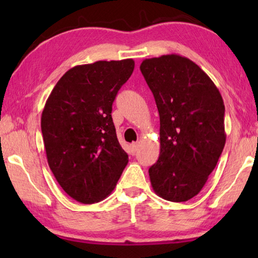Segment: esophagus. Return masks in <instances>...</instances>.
Here are the masks:
<instances>
[{
    "instance_id": "esophagus-1",
    "label": "esophagus",
    "mask_w": 258,
    "mask_h": 258,
    "mask_svg": "<svg viewBox=\"0 0 258 258\" xmlns=\"http://www.w3.org/2000/svg\"><path fill=\"white\" fill-rule=\"evenodd\" d=\"M131 147H132V150H133V151H137L138 147H139V143H138V142H133L132 145H131Z\"/></svg>"
}]
</instances>
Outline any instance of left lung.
<instances>
[{
    "label": "left lung",
    "instance_id": "8db88e82",
    "mask_svg": "<svg viewBox=\"0 0 258 258\" xmlns=\"http://www.w3.org/2000/svg\"><path fill=\"white\" fill-rule=\"evenodd\" d=\"M140 69L160 118V155L149 168L152 189L168 202H186L202 191L223 151V99L207 74L185 56L146 59Z\"/></svg>",
    "mask_w": 258,
    "mask_h": 258
}]
</instances>
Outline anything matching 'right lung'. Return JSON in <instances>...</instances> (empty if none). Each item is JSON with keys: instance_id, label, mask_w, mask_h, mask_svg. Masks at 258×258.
<instances>
[{"instance_id": "right-lung-1", "label": "right lung", "mask_w": 258, "mask_h": 258, "mask_svg": "<svg viewBox=\"0 0 258 258\" xmlns=\"http://www.w3.org/2000/svg\"><path fill=\"white\" fill-rule=\"evenodd\" d=\"M133 71V59L75 66L58 81L43 109L47 163L64 192L82 204L108 197L128 163L111 110Z\"/></svg>"}]
</instances>
